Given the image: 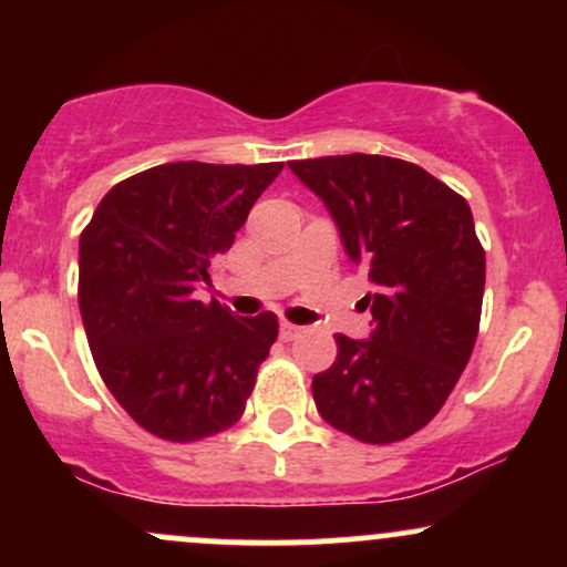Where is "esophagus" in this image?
Masks as SVG:
<instances>
[{
  "label": "esophagus",
  "instance_id": "34e87169",
  "mask_svg": "<svg viewBox=\"0 0 567 567\" xmlns=\"http://www.w3.org/2000/svg\"><path fill=\"white\" fill-rule=\"evenodd\" d=\"M301 333H303V328H298V324H292V322L279 324V338H282V341H296Z\"/></svg>",
  "mask_w": 567,
  "mask_h": 567
}]
</instances>
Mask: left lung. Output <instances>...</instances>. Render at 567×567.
Listing matches in <instances>:
<instances>
[{
    "label": "left lung",
    "mask_w": 567,
    "mask_h": 567,
    "mask_svg": "<svg viewBox=\"0 0 567 567\" xmlns=\"http://www.w3.org/2000/svg\"><path fill=\"white\" fill-rule=\"evenodd\" d=\"M328 205L349 258L368 271L370 341L336 336V362L311 394L330 426L389 445L426 426L470 362L485 250L470 202L413 162L381 154L296 159Z\"/></svg>",
    "instance_id": "1"
}]
</instances>
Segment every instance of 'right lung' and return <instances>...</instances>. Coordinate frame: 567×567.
Here are the masks:
<instances>
[{
    "label": "right lung",
    "mask_w": 567,
    "mask_h": 567,
    "mask_svg": "<svg viewBox=\"0 0 567 567\" xmlns=\"http://www.w3.org/2000/svg\"><path fill=\"white\" fill-rule=\"evenodd\" d=\"M282 162H167L120 181L80 237V311L97 373L154 437L197 442L245 413L277 317L197 301Z\"/></svg>",
    "instance_id": "obj_1"
}]
</instances>
